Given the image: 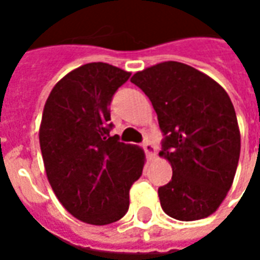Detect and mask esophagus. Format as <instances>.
Instances as JSON below:
<instances>
[{"mask_svg":"<svg viewBox=\"0 0 260 260\" xmlns=\"http://www.w3.org/2000/svg\"><path fill=\"white\" fill-rule=\"evenodd\" d=\"M143 149H145V152H146L147 157L149 158H152L153 156L156 154V146H154L150 141L143 142Z\"/></svg>","mask_w":260,"mask_h":260,"instance_id":"esophagus-1","label":"esophagus"}]
</instances>
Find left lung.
Instances as JSON below:
<instances>
[{
	"instance_id": "left-lung-1",
	"label": "left lung",
	"mask_w": 260,
	"mask_h": 260,
	"mask_svg": "<svg viewBox=\"0 0 260 260\" xmlns=\"http://www.w3.org/2000/svg\"><path fill=\"white\" fill-rule=\"evenodd\" d=\"M163 132L161 157L173 167L158 188L170 217L192 221L217 210L234 181L241 150L237 115L227 91L189 65L167 61L136 72Z\"/></svg>"
}]
</instances>
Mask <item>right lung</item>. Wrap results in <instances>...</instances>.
I'll use <instances>...</instances> for the list:
<instances>
[{
    "mask_svg": "<svg viewBox=\"0 0 260 260\" xmlns=\"http://www.w3.org/2000/svg\"><path fill=\"white\" fill-rule=\"evenodd\" d=\"M129 76L106 62L82 65L54 86L44 106L39 139L48 182L83 223L124 217L131 186L142 175L143 150L110 135V104Z\"/></svg>",
    "mask_w": 260,
    "mask_h": 260,
    "instance_id": "obj_1",
    "label": "right lung"
}]
</instances>
